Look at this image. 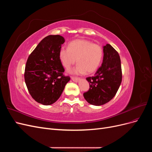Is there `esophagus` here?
Returning <instances> with one entry per match:
<instances>
[{
    "label": "esophagus",
    "instance_id": "34e87169",
    "mask_svg": "<svg viewBox=\"0 0 152 152\" xmlns=\"http://www.w3.org/2000/svg\"><path fill=\"white\" fill-rule=\"evenodd\" d=\"M71 79H72L73 82H79V81L80 80L79 78H77V77H71Z\"/></svg>",
    "mask_w": 152,
    "mask_h": 152
}]
</instances>
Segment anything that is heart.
I'll list each match as a JSON object with an SVG mask.
<instances>
[{"label": "heart", "mask_w": 152, "mask_h": 152, "mask_svg": "<svg viewBox=\"0 0 152 152\" xmlns=\"http://www.w3.org/2000/svg\"><path fill=\"white\" fill-rule=\"evenodd\" d=\"M103 50L99 45L86 39H77L68 44V49L61 47L59 58L63 66L70 68L76 63L78 65L71 71L74 74L95 72L102 62Z\"/></svg>", "instance_id": "1"}]
</instances>
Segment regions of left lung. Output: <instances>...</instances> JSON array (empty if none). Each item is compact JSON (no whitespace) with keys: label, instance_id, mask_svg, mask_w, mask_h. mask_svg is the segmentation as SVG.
<instances>
[{"label":"left lung","instance_id":"8db88e82","mask_svg":"<svg viewBox=\"0 0 152 152\" xmlns=\"http://www.w3.org/2000/svg\"><path fill=\"white\" fill-rule=\"evenodd\" d=\"M121 58L111 45L103 46L102 65L94 76L86 78L89 82V90L84 93L89 104L101 106L109 102L115 96L122 82Z\"/></svg>","mask_w":152,"mask_h":152}]
</instances>
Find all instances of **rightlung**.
<instances>
[{"label":"right lung","instance_id":"1","mask_svg":"<svg viewBox=\"0 0 152 152\" xmlns=\"http://www.w3.org/2000/svg\"><path fill=\"white\" fill-rule=\"evenodd\" d=\"M62 36L48 35L37 45L25 66V80L29 93L37 102L44 105L55 103L70 81L59 58V51L65 42Z\"/></svg>","mask_w":152,"mask_h":152}]
</instances>
